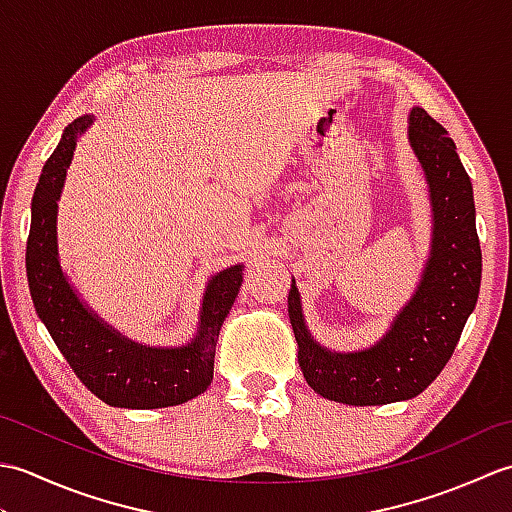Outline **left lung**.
Listing matches in <instances>:
<instances>
[{"instance_id": "8db88e82", "label": "left lung", "mask_w": 512, "mask_h": 512, "mask_svg": "<svg viewBox=\"0 0 512 512\" xmlns=\"http://www.w3.org/2000/svg\"><path fill=\"white\" fill-rule=\"evenodd\" d=\"M409 140L429 182L433 246L416 295L383 341L365 352H328L310 339L295 281L288 292L303 378L323 398L345 405H387L422 394L449 363L480 295L482 248L473 184L453 138L422 107H413Z\"/></svg>"}]
</instances>
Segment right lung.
<instances>
[{"label":"right lung","mask_w":512,"mask_h":512,"mask_svg":"<svg viewBox=\"0 0 512 512\" xmlns=\"http://www.w3.org/2000/svg\"><path fill=\"white\" fill-rule=\"evenodd\" d=\"M90 123L92 118L83 116L65 127L32 195L26 244L30 297L52 341L94 396L112 407L127 409L180 405L211 385L217 336L242 286V266L226 268L211 279L202 301L198 336L173 350L127 341L85 308L65 281L57 259V200L76 136Z\"/></svg>","instance_id":"1"}]
</instances>
